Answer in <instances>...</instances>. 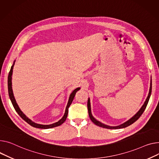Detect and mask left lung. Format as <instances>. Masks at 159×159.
<instances>
[{"instance_id":"left-lung-1","label":"left lung","mask_w":159,"mask_h":159,"mask_svg":"<svg viewBox=\"0 0 159 159\" xmlns=\"http://www.w3.org/2000/svg\"><path fill=\"white\" fill-rule=\"evenodd\" d=\"M152 79L150 80V91H149V93H148V97L146 98V101L144 102V104L143 105V106L141 107V108L139 109V111L137 112L134 116H132V117L129 119L128 121H125V123L120 125H118V126H109V125H105V124H103L102 123H101L100 121H98L97 120L95 119L93 116L92 115V113H91V103H90V98H88V113H89V118L91 119V120L97 126H100V127H102V128H105V129H123V128H125L126 127V126H128L130 125H132V123H134L135 121H136L137 120H138L140 116L142 115V114L143 113V112L144 111L147 105H148V101L150 100V96H151V93H152Z\"/></svg>"}]
</instances>
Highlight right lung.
Wrapping results in <instances>:
<instances>
[{
  "mask_svg": "<svg viewBox=\"0 0 159 159\" xmlns=\"http://www.w3.org/2000/svg\"><path fill=\"white\" fill-rule=\"evenodd\" d=\"M15 60L13 62V64L11 67V70L10 71L9 73V75H8V79H7V86H8V93H9V98L11 101V103L13 105V107L15 109V111H16V112L19 114V116L22 118L24 121H25L27 123H29L30 125H31L32 126L35 128H38V129H51V128H54L56 127V126H58L61 125H62L63 123H64L67 118L68 116V108L70 106V105L71 104L74 97L75 96L76 93L80 89V88H77L75 89H74L71 93L70 95V97L68 99V102L66 105V107L65 109V112L64 114V116H62V118L59 120L57 122H56L54 123H52L50 125H41V124H38L36 123H34V121H32L31 120H30L29 118H27V116H25V114H24V112L20 110V107H18V105L16 102V100L15 98L14 94H13V89H12V74H13V66L15 65Z\"/></svg>",
  "mask_w": 159,
  "mask_h": 159,
  "instance_id": "right-lung-1",
  "label": "right lung"
}]
</instances>
